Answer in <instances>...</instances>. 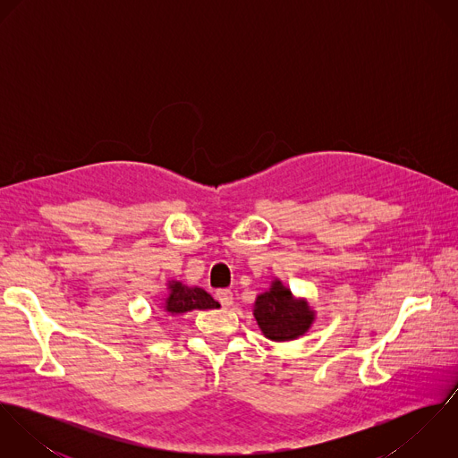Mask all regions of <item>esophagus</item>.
Masks as SVG:
<instances>
[{"label": "esophagus", "instance_id": "34e87169", "mask_svg": "<svg viewBox=\"0 0 458 458\" xmlns=\"http://www.w3.org/2000/svg\"><path fill=\"white\" fill-rule=\"evenodd\" d=\"M215 296H216V300L222 303V307L229 309V307L233 305V300H234V296H233V293H231L229 289H218Z\"/></svg>", "mask_w": 458, "mask_h": 458}]
</instances>
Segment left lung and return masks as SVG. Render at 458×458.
<instances>
[{
    "label": "left lung",
    "mask_w": 458,
    "mask_h": 458,
    "mask_svg": "<svg viewBox=\"0 0 458 458\" xmlns=\"http://www.w3.org/2000/svg\"><path fill=\"white\" fill-rule=\"evenodd\" d=\"M254 318L262 335L273 342H289L303 336L316 321V310L305 298H296L282 280H271L267 291L254 303Z\"/></svg>",
    "instance_id": "obj_1"
}]
</instances>
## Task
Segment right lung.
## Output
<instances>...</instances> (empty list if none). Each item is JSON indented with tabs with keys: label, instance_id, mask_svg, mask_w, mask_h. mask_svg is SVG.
Masks as SVG:
<instances>
[{
	"label": "right lung",
	"instance_id": "add662e5",
	"mask_svg": "<svg viewBox=\"0 0 458 458\" xmlns=\"http://www.w3.org/2000/svg\"><path fill=\"white\" fill-rule=\"evenodd\" d=\"M167 298H164V310L171 316H180L192 310H208L218 309V301L211 298L204 289L197 285H185L178 280H169Z\"/></svg>",
	"mask_w": 458,
	"mask_h": 458
}]
</instances>
